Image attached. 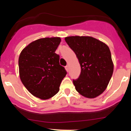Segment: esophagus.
<instances>
[{"mask_svg": "<svg viewBox=\"0 0 131 131\" xmlns=\"http://www.w3.org/2000/svg\"><path fill=\"white\" fill-rule=\"evenodd\" d=\"M65 69H66V70H67V71H68L69 70V66H68V65L66 66V67H65Z\"/></svg>", "mask_w": 131, "mask_h": 131, "instance_id": "obj_1", "label": "esophagus"}]
</instances>
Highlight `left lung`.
<instances>
[{
  "mask_svg": "<svg viewBox=\"0 0 131 131\" xmlns=\"http://www.w3.org/2000/svg\"><path fill=\"white\" fill-rule=\"evenodd\" d=\"M64 39L81 66L79 78L73 80L75 89L87 98L97 97L106 89L113 73L109 47L92 37L70 36Z\"/></svg>",
  "mask_w": 131,
  "mask_h": 131,
  "instance_id": "obj_1",
  "label": "left lung"
}]
</instances>
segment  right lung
I'll return each instance as SVG.
<instances>
[{"label":"right lung","instance_id":"1","mask_svg":"<svg viewBox=\"0 0 131 131\" xmlns=\"http://www.w3.org/2000/svg\"><path fill=\"white\" fill-rule=\"evenodd\" d=\"M60 37H46L30 43L21 52L18 64L19 77L28 91L42 100L58 92L67 72L60 64V56L55 52Z\"/></svg>","mask_w":131,"mask_h":131}]
</instances>
